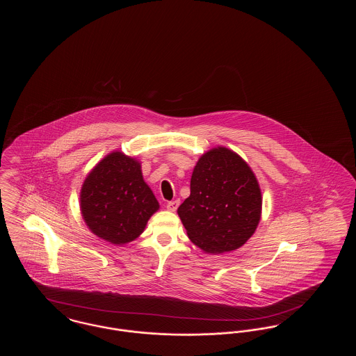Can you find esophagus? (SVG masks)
Wrapping results in <instances>:
<instances>
[{
	"label": "esophagus",
	"instance_id": "34e87169",
	"mask_svg": "<svg viewBox=\"0 0 356 356\" xmlns=\"http://www.w3.org/2000/svg\"><path fill=\"white\" fill-rule=\"evenodd\" d=\"M177 207H179V200H173V202L167 203V209L172 211V212H175L177 209Z\"/></svg>",
	"mask_w": 356,
	"mask_h": 356
}]
</instances>
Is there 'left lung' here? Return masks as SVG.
Listing matches in <instances>:
<instances>
[{
    "label": "left lung",
    "instance_id": "left-lung-1",
    "mask_svg": "<svg viewBox=\"0 0 356 356\" xmlns=\"http://www.w3.org/2000/svg\"><path fill=\"white\" fill-rule=\"evenodd\" d=\"M193 244L207 254L231 252L254 235L261 192L254 172L237 153L218 147L199 159L191 195L177 209Z\"/></svg>",
    "mask_w": 356,
    "mask_h": 356
}]
</instances>
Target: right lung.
I'll use <instances>...</instances> for the list:
<instances>
[{
	"label": "right lung",
	"mask_w": 356,
	"mask_h": 356,
	"mask_svg": "<svg viewBox=\"0 0 356 356\" xmlns=\"http://www.w3.org/2000/svg\"><path fill=\"white\" fill-rule=\"evenodd\" d=\"M159 207L140 163L121 152L106 154L89 172L80 193L88 228L116 245L140 236Z\"/></svg>",
	"instance_id": "1"
}]
</instances>
